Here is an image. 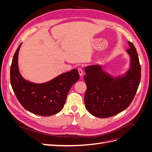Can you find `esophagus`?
Segmentation results:
<instances>
[{"label": "esophagus", "instance_id": "34e87169", "mask_svg": "<svg viewBox=\"0 0 152 152\" xmlns=\"http://www.w3.org/2000/svg\"><path fill=\"white\" fill-rule=\"evenodd\" d=\"M78 71H79V73L80 76H82V75H83L84 73V68L82 67H79V68H78Z\"/></svg>", "mask_w": 152, "mask_h": 152}]
</instances>
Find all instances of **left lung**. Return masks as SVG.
Returning a JSON list of instances; mask_svg holds the SVG:
<instances>
[{
    "label": "left lung",
    "instance_id": "8db88e82",
    "mask_svg": "<svg viewBox=\"0 0 152 152\" xmlns=\"http://www.w3.org/2000/svg\"><path fill=\"white\" fill-rule=\"evenodd\" d=\"M127 49L131 57V68L124 76L112 77L99 65L85 68L87 90L84 102L93 115L107 118L122 112L134 99L141 80V65L133 44L128 41Z\"/></svg>",
    "mask_w": 152,
    "mask_h": 152
}]
</instances>
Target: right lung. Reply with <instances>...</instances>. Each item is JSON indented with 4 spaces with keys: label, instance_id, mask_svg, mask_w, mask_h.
<instances>
[{
    "label": "right lung",
    "instance_id": "right-lung-1",
    "mask_svg": "<svg viewBox=\"0 0 152 152\" xmlns=\"http://www.w3.org/2000/svg\"><path fill=\"white\" fill-rule=\"evenodd\" d=\"M21 45L14 54L10 69L11 84L18 102L26 110L38 115L47 117L59 112L71 87L79 79L77 69L62 73L45 83H31L22 77L18 69Z\"/></svg>",
    "mask_w": 152,
    "mask_h": 152
}]
</instances>
